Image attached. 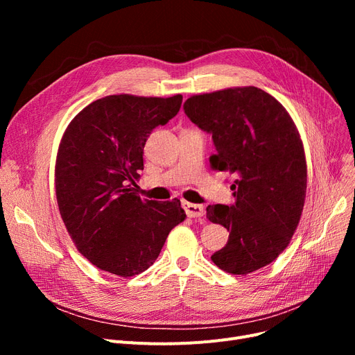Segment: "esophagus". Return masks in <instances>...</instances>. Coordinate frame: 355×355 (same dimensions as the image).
I'll use <instances>...</instances> for the list:
<instances>
[{
  "label": "esophagus",
  "instance_id": "34e87169",
  "mask_svg": "<svg viewBox=\"0 0 355 355\" xmlns=\"http://www.w3.org/2000/svg\"><path fill=\"white\" fill-rule=\"evenodd\" d=\"M181 204H182L184 211L187 213L189 217L197 218V217L204 216V207L201 206V204H193V202H189V201H182Z\"/></svg>",
  "mask_w": 355,
  "mask_h": 355
}]
</instances>
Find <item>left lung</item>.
I'll use <instances>...</instances> for the list:
<instances>
[{"instance_id":"obj_1","label":"left lung","mask_w":355,"mask_h":355,"mask_svg":"<svg viewBox=\"0 0 355 355\" xmlns=\"http://www.w3.org/2000/svg\"><path fill=\"white\" fill-rule=\"evenodd\" d=\"M184 110L213 137V170L236 175L233 206L207 207V218L230 232L211 260L241 276L268 266L291 243L304 210L306 158L300 130L281 102L254 86L193 95Z\"/></svg>"}]
</instances>
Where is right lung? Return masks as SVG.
Segmentation results:
<instances>
[{"mask_svg":"<svg viewBox=\"0 0 355 355\" xmlns=\"http://www.w3.org/2000/svg\"><path fill=\"white\" fill-rule=\"evenodd\" d=\"M182 96L122 93L98 99L67 125L54 166L55 197L76 249L121 277L151 266L170 232L185 220L180 200L141 198L144 145L181 107Z\"/></svg>","mask_w":355,"mask_h":355,"instance_id":"add662e5","label":"right lung"}]
</instances>
